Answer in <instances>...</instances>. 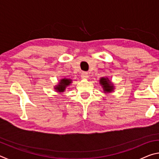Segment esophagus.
Segmentation results:
<instances>
[{
    "mask_svg": "<svg viewBox=\"0 0 159 159\" xmlns=\"http://www.w3.org/2000/svg\"><path fill=\"white\" fill-rule=\"evenodd\" d=\"M88 78V74L87 73V72L83 71V73L81 74V79H87Z\"/></svg>",
    "mask_w": 159,
    "mask_h": 159,
    "instance_id": "obj_1",
    "label": "esophagus"
}]
</instances>
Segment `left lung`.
I'll return each mask as SVG.
<instances>
[{
	"label": "left lung",
	"instance_id": "1",
	"mask_svg": "<svg viewBox=\"0 0 159 159\" xmlns=\"http://www.w3.org/2000/svg\"><path fill=\"white\" fill-rule=\"evenodd\" d=\"M99 83H100L102 87L103 88L104 93H111L114 89V85L110 82L108 78L102 77L99 80Z\"/></svg>",
	"mask_w": 159,
	"mask_h": 159
}]
</instances>
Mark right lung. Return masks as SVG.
Wrapping results in <instances>:
<instances>
[{
	"mask_svg": "<svg viewBox=\"0 0 159 159\" xmlns=\"http://www.w3.org/2000/svg\"><path fill=\"white\" fill-rule=\"evenodd\" d=\"M71 83V79H61L60 83L57 85H56L55 87V89L57 91L58 93H63L64 90H66V88L67 86H69Z\"/></svg>",
	"mask_w": 159,
	"mask_h": 159,
	"instance_id": "add662e5",
	"label": "right lung"
}]
</instances>
